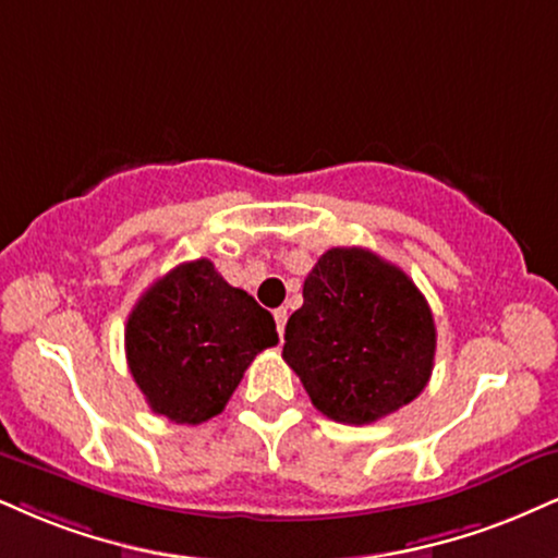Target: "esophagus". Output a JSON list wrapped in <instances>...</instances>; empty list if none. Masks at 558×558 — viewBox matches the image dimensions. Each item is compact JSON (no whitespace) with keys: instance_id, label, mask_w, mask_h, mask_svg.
I'll return each instance as SVG.
<instances>
[{"instance_id":"obj_1","label":"esophagus","mask_w":558,"mask_h":558,"mask_svg":"<svg viewBox=\"0 0 558 558\" xmlns=\"http://www.w3.org/2000/svg\"><path fill=\"white\" fill-rule=\"evenodd\" d=\"M287 318H290V311H287V307H277V311H274V320H277V331H279V336L284 333Z\"/></svg>"}]
</instances>
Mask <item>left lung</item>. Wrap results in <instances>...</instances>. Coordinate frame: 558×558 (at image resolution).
Segmentation results:
<instances>
[{"label":"left lung","mask_w":558,"mask_h":558,"mask_svg":"<svg viewBox=\"0 0 558 558\" xmlns=\"http://www.w3.org/2000/svg\"><path fill=\"white\" fill-rule=\"evenodd\" d=\"M284 331V362L323 416L373 424L429 383L437 331L401 268L364 247H331L302 287Z\"/></svg>","instance_id":"obj_1"}]
</instances>
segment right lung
<instances>
[{
	"label": "right lung",
	"instance_id": "right-lung-1",
	"mask_svg": "<svg viewBox=\"0 0 558 558\" xmlns=\"http://www.w3.org/2000/svg\"><path fill=\"white\" fill-rule=\"evenodd\" d=\"M277 341L271 313L209 258L157 279L126 320L129 369L149 409L175 424L222 414L247 364Z\"/></svg>",
	"mask_w": 558,
	"mask_h": 558
}]
</instances>
